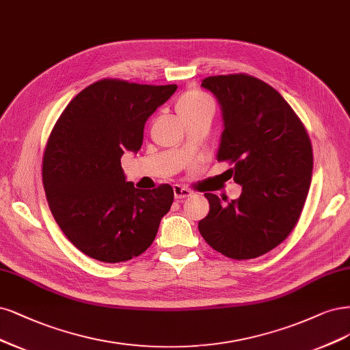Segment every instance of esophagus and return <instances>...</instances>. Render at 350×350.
<instances>
[{
    "instance_id": "1",
    "label": "esophagus",
    "mask_w": 350,
    "mask_h": 350,
    "mask_svg": "<svg viewBox=\"0 0 350 350\" xmlns=\"http://www.w3.org/2000/svg\"><path fill=\"white\" fill-rule=\"evenodd\" d=\"M192 194V191L185 188V187H180V185H175L174 187V196L176 200H180V198H185V197H189Z\"/></svg>"
}]
</instances>
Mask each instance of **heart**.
<instances>
[{"instance_id": "heart-1", "label": "heart", "mask_w": 350, "mask_h": 350, "mask_svg": "<svg viewBox=\"0 0 350 350\" xmlns=\"http://www.w3.org/2000/svg\"><path fill=\"white\" fill-rule=\"evenodd\" d=\"M175 107L179 117H185L192 113H197L206 107H211V101L200 91L191 90L180 95V97L176 100Z\"/></svg>"}]
</instances>
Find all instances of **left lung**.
<instances>
[{
	"instance_id": "1",
	"label": "left lung",
	"mask_w": 350,
	"mask_h": 350,
	"mask_svg": "<svg viewBox=\"0 0 350 350\" xmlns=\"http://www.w3.org/2000/svg\"><path fill=\"white\" fill-rule=\"evenodd\" d=\"M201 87L221 110L217 161L233 163L242 194L224 204L206 192L210 213L198 230L227 258L262 256L284 242L303 211L312 172L310 137L282 95L255 77H208Z\"/></svg>"
}]
</instances>
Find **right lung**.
<instances>
[{
  "label": "right lung",
  "instance_id": "add662e5",
  "mask_svg": "<svg viewBox=\"0 0 350 350\" xmlns=\"http://www.w3.org/2000/svg\"><path fill=\"white\" fill-rule=\"evenodd\" d=\"M175 91L176 85L101 79L59 117L43 156V187L60 230L87 256L124 262L154 240L174 189L136 188L120 159L126 150H140L144 123Z\"/></svg>",
  "mask_w": 350,
  "mask_h": 350
}]
</instances>
